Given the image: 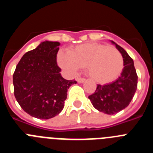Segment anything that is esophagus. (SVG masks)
Masks as SVG:
<instances>
[{
  "label": "esophagus",
  "mask_w": 153,
  "mask_h": 153,
  "mask_svg": "<svg viewBox=\"0 0 153 153\" xmlns=\"http://www.w3.org/2000/svg\"><path fill=\"white\" fill-rule=\"evenodd\" d=\"M76 80H77V82H78V83H83V82H84V81L86 80V79H85L84 78L79 77V78H77V79H76Z\"/></svg>",
  "instance_id": "1"
}]
</instances>
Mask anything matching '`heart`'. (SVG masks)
Returning a JSON list of instances; mask_svg holds the SVG:
<instances>
[{
  "label": "heart",
  "instance_id": "obj_1",
  "mask_svg": "<svg viewBox=\"0 0 153 153\" xmlns=\"http://www.w3.org/2000/svg\"><path fill=\"white\" fill-rule=\"evenodd\" d=\"M57 61L69 72L76 73L80 67H86V74L98 83L112 82L120 74L123 59L116 48L100 44H85L69 51L59 52Z\"/></svg>",
  "mask_w": 153,
  "mask_h": 153
}]
</instances>
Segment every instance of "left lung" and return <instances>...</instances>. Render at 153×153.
<instances>
[{
    "label": "left lung",
    "instance_id": "1",
    "mask_svg": "<svg viewBox=\"0 0 153 153\" xmlns=\"http://www.w3.org/2000/svg\"><path fill=\"white\" fill-rule=\"evenodd\" d=\"M123 58V70L116 81L106 85L98 84L93 94L89 96L94 108L106 114L113 115L129 106L137 89L138 76L134 63L126 51L112 41Z\"/></svg>",
    "mask_w": 153,
    "mask_h": 153
}]
</instances>
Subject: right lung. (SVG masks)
<instances>
[{"label":"right lung","mask_w":153,"mask_h":153,"mask_svg":"<svg viewBox=\"0 0 153 153\" xmlns=\"http://www.w3.org/2000/svg\"><path fill=\"white\" fill-rule=\"evenodd\" d=\"M59 46V42H42L22 56L13 73L14 97L24 111L35 118L48 120L59 114L69 87L76 83L60 75Z\"/></svg>","instance_id":"add662e5"}]
</instances>
